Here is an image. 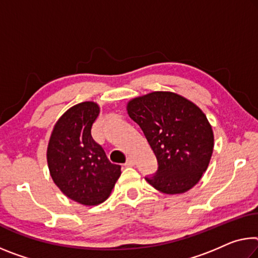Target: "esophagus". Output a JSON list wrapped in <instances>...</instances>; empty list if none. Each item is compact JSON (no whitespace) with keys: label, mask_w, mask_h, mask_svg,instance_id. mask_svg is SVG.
I'll use <instances>...</instances> for the list:
<instances>
[{"label":"esophagus","mask_w":258,"mask_h":258,"mask_svg":"<svg viewBox=\"0 0 258 258\" xmlns=\"http://www.w3.org/2000/svg\"><path fill=\"white\" fill-rule=\"evenodd\" d=\"M134 164H136V161L132 157H128L127 159H126V163H125V166H134Z\"/></svg>","instance_id":"esophagus-1"}]
</instances>
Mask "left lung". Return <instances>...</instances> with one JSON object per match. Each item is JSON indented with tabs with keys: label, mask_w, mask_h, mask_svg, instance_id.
Instances as JSON below:
<instances>
[{
	"label": "left lung",
	"mask_w": 258,
	"mask_h": 258,
	"mask_svg": "<svg viewBox=\"0 0 258 258\" xmlns=\"http://www.w3.org/2000/svg\"><path fill=\"white\" fill-rule=\"evenodd\" d=\"M127 111L157 159L156 172L146 180L165 194L195 186L214 150V133L201 109L178 94L154 92L130 101Z\"/></svg>",
	"instance_id": "8db88e82"
}]
</instances>
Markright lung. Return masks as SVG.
<instances>
[{"label":"right lung","mask_w":258,"mask_h":258,"mask_svg":"<svg viewBox=\"0 0 258 258\" xmlns=\"http://www.w3.org/2000/svg\"><path fill=\"white\" fill-rule=\"evenodd\" d=\"M99 113V105L94 102L69 109L56 122L47 151L56 186L69 199L85 206L104 202L120 175V165L112 164L92 138V126Z\"/></svg>","instance_id":"1"}]
</instances>
